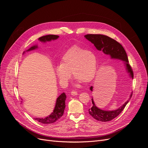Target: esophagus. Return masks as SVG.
Wrapping results in <instances>:
<instances>
[{
  "label": "esophagus",
  "mask_w": 148,
  "mask_h": 148,
  "mask_svg": "<svg viewBox=\"0 0 148 148\" xmlns=\"http://www.w3.org/2000/svg\"><path fill=\"white\" fill-rule=\"evenodd\" d=\"M71 95H73V96H76V95H78V92L77 91H72L71 92Z\"/></svg>",
  "instance_id": "1"
}]
</instances>
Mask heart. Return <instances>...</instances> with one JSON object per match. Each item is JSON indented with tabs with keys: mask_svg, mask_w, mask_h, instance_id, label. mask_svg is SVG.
Segmentation results:
<instances>
[{
	"mask_svg": "<svg viewBox=\"0 0 148 148\" xmlns=\"http://www.w3.org/2000/svg\"><path fill=\"white\" fill-rule=\"evenodd\" d=\"M96 64V58L92 52L75 46L62 57L55 73L62 84L68 82L70 72L77 82L87 83L95 77Z\"/></svg>",
	"mask_w": 148,
	"mask_h": 148,
	"instance_id": "b5f03b06",
	"label": "heart"
}]
</instances>
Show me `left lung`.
Masks as SVG:
<instances>
[{
  "label": "left lung",
  "mask_w": 148,
  "mask_h": 148,
  "mask_svg": "<svg viewBox=\"0 0 148 148\" xmlns=\"http://www.w3.org/2000/svg\"><path fill=\"white\" fill-rule=\"evenodd\" d=\"M84 38L89 41L92 43L98 51H102L104 54L109 55L112 59H119L124 62L125 69L129 74L130 77L133 79V72L130 65L128 64V59L124 48L121 44L116 41L114 39L103 34H86ZM92 86L90 87L91 91H92ZM132 92L129 99L127 101L120 106L119 109L114 110H104L97 107L92 98V106L89 109V114L96 120L100 122H108L115 119L122 112V111L130 100L133 95Z\"/></svg>",
  "instance_id": "1"
}]
</instances>
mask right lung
<instances>
[{
    "instance_id": "obj_1",
    "label": "right lung",
    "mask_w": 148,
    "mask_h": 148,
    "mask_svg": "<svg viewBox=\"0 0 148 148\" xmlns=\"http://www.w3.org/2000/svg\"><path fill=\"white\" fill-rule=\"evenodd\" d=\"M59 38V36L57 35H53V34H49L46 35L39 38L38 40L39 41L42 42H49L51 41H53V40H56ZM38 48V45H34L32 47H31L29 49H28L26 52H28L30 51L35 50ZM25 52H23V53ZM66 95L65 92L62 93L61 95L57 98L56 102L54 109H53V112L51 114L49 115L47 117L45 118H35L34 119L38 121L39 122L42 123L44 124H50L56 122L59 119H60L62 115L64 114V112L65 108V100H66Z\"/></svg>"
}]
</instances>
